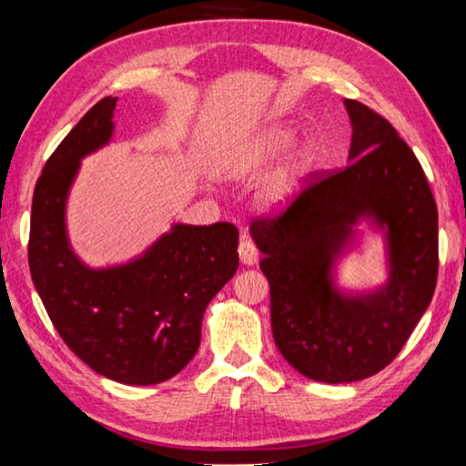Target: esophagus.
Masks as SVG:
<instances>
[{"label": "esophagus", "mask_w": 466, "mask_h": 466, "mask_svg": "<svg viewBox=\"0 0 466 466\" xmlns=\"http://www.w3.org/2000/svg\"><path fill=\"white\" fill-rule=\"evenodd\" d=\"M238 254H240L242 264H246V266L258 264V256H260V254H258V248H256L254 242L246 238V236H242L240 246H238Z\"/></svg>", "instance_id": "34e87169"}]
</instances>
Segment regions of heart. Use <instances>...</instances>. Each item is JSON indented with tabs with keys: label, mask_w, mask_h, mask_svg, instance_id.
<instances>
[{
	"label": "heart",
	"mask_w": 466,
	"mask_h": 466,
	"mask_svg": "<svg viewBox=\"0 0 466 466\" xmlns=\"http://www.w3.org/2000/svg\"><path fill=\"white\" fill-rule=\"evenodd\" d=\"M296 140V130L289 124H276L268 130L254 136L252 140L232 150L228 157V174L234 177H248L260 172L266 164H270L274 157L289 150ZM316 160L314 144L306 142L294 152L290 164L284 170L274 176L270 182L262 186V190L256 194V204L262 212H280L289 206L296 194H299L302 176L310 170Z\"/></svg>",
	"instance_id": "obj_1"
}]
</instances>
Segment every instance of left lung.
<instances>
[{"mask_svg":"<svg viewBox=\"0 0 466 466\" xmlns=\"http://www.w3.org/2000/svg\"><path fill=\"white\" fill-rule=\"evenodd\" d=\"M349 166L304 190L290 210L250 236L270 282L274 342L316 382H354L389 366L432 300L439 214L422 167L382 116L344 100ZM360 223L383 236L387 279L370 289L335 280L341 256L361 245Z\"/></svg>","mask_w":466,"mask_h":466,"instance_id":"1","label":"left lung"}]
</instances>
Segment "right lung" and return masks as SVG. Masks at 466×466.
<instances>
[{
    "mask_svg": "<svg viewBox=\"0 0 466 466\" xmlns=\"http://www.w3.org/2000/svg\"><path fill=\"white\" fill-rule=\"evenodd\" d=\"M117 97L87 112L44 166L34 190L29 270L64 342L106 379H172L200 346L208 304L238 270V230L172 224L134 258L92 268L67 234V200L82 160L114 137Z\"/></svg>",
    "mask_w": 466,
    "mask_h": 466,
    "instance_id": "obj_1",
    "label": "right lung"
}]
</instances>
